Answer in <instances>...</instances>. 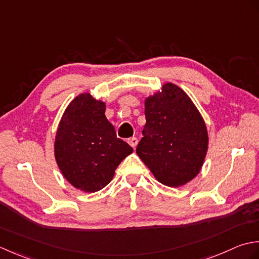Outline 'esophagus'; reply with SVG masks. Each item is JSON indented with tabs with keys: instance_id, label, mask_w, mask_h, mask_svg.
<instances>
[{
	"instance_id": "obj_1",
	"label": "esophagus",
	"mask_w": 259,
	"mask_h": 259,
	"mask_svg": "<svg viewBox=\"0 0 259 259\" xmlns=\"http://www.w3.org/2000/svg\"><path fill=\"white\" fill-rule=\"evenodd\" d=\"M128 144L133 147V149H135L136 147V145H137V143H139V140L136 139V137H131V139H128Z\"/></svg>"
}]
</instances>
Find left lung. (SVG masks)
Instances as JSON below:
<instances>
[{
  "label": "left lung",
  "instance_id": "1",
  "mask_svg": "<svg viewBox=\"0 0 259 259\" xmlns=\"http://www.w3.org/2000/svg\"><path fill=\"white\" fill-rule=\"evenodd\" d=\"M146 124L137 155L153 176L167 187H180L201 170L208 150V132L192 100L167 82L145 99Z\"/></svg>",
  "mask_w": 259,
  "mask_h": 259
}]
</instances>
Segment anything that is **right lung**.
<instances>
[{"mask_svg":"<svg viewBox=\"0 0 259 259\" xmlns=\"http://www.w3.org/2000/svg\"><path fill=\"white\" fill-rule=\"evenodd\" d=\"M105 110V103L91 94L79 95L65 110L57 131V164L68 182L85 192L106 187L116 167L133 152L116 136Z\"/></svg>","mask_w":259,"mask_h":259,"instance_id":"add662e5","label":"right lung"}]
</instances>
